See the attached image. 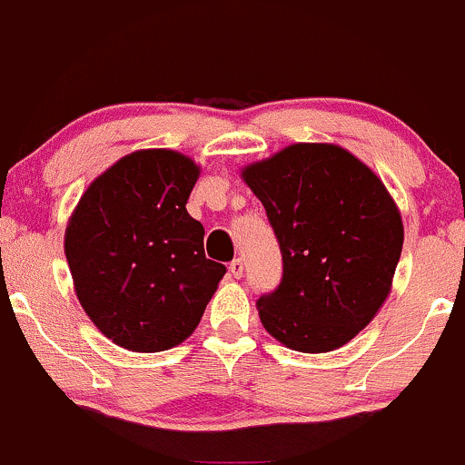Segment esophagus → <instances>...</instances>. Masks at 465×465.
<instances>
[{
	"label": "esophagus",
	"mask_w": 465,
	"mask_h": 465,
	"mask_svg": "<svg viewBox=\"0 0 465 465\" xmlns=\"http://www.w3.org/2000/svg\"><path fill=\"white\" fill-rule=\"evenodd\" d=\"M242 272H244V264H242L241 258H236V260H232V262H229V273H232L233 278H242Z\"/></svg>",
	"instance_id": "34e87169"
}]
</instances>
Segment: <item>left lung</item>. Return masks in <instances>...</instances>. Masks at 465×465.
<instances>
[{
  "label": "left lung",
  "instance_id": "obj_1",
  "mask_svg": "<svg viewBox=\"0 0 465 465\" xmlns=\"http://www.w3.org/2000/svg\"><path fill=\"white\" fill-rule=\"evenodd\" d=\"M242 178L282 253L278 289L258 298L260 322L300 353L340 349L391 293L404 244L395 201L371 167L331 143H293Z\"/></svg>",
  "mask_w": 465,
  "mask_h": 465
}]
</instances>
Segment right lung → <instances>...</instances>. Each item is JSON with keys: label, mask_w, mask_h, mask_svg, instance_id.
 Masks as SVG:
<instances>
[{"label": "right lung", "mask_w": 465, "mask_h": 465, "mask_svg": "<svg viewBox=\"0 0 465 465\" xmlns=\"http://www.w3.org/2000/svg\"><path fill=\"white\" fill-rule=\"evenodd\" d=\"M198 176L181 152H132L92 181L70 216L64 249L76 298L116 346L181 344L227 272L205 258V229L185 209Z\"/></svg>", "instance_id": "obj_1"}]
</instances>
